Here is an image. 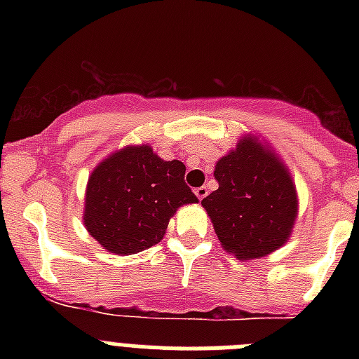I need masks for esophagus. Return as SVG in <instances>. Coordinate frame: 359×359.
<instances>
[{
    "label": "esophagus",
    "mask_w": 359,
    "mask_h": 359,
    "mask_svg": "<svg viewBox=\"0 0 359 359\" xmlns=\"http://www.w3.org/2000/svg\"><path fill=\"white\" fill-rule=\"evenodd\" d=\"M194 192H196V196H198V199H203V198H207L208 189H207V187H198V189H196Z\"/></svg>",
    "instance_id": "obj_1"
}]
</instances>
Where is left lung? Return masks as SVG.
Masks as SVG:
<instances>
[{"label": "left lung", "instance_id": "obj_1", "mask_svg": "<svg viewBox=\"0 0 359 359\" xmlns=\"http://www.w3.org/2000/svg\"><path fill=\"white\" fill-rule=\"evenodd\" d=\"M219 189L203 199L215 233L237 259H259L286 243L297 217L290 172L255 138H243L217 161Z\"/></svg>", "mask_w": 359, "mask_h": 359}]
</instances>
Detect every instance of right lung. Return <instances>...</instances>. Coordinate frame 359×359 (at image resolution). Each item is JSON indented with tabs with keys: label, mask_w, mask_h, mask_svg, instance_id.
Segmentation results:
<instances>
[{
	"label": "right lung",
	"mask_w": 359,
	"mask_h": 359,
	"mask_svg": "<svg viewBox=\"0 0 359 359\" xmlns=\"http://www.w3.org/2000/svg\"><path fill=\"white\" fill-rule=\"evenodd\" d=\"M198 203L185 183V165L165 161L149 145L126 147L91 172L84 224L111 253L133 255L160 243L169 219Z\"/></svg>",
	"instance_id": "right-lung-1"
}]
</instances>
